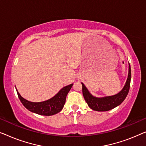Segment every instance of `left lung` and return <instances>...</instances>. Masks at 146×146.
I'll list each match as a JSON object with an SVG mask.
<instances>
[{"mask_svg": "<svg viewBox=\"0 0 146 146\" xmlns=\"http://www.w3.org/2000/svg\"><path fill=\"white\" fill-rule=\"evenodd\" d=\"M131 81V68L129 63L128 66V75L126 82L123 89L118 93L112 96H104V97H96L93 96L87 88L85 87L83 83H81L83 88V94L85 101L87 102L88 106L92 110L98 112L108 111L112 110L116 106L120 105L124 101L128 95L129 89H130Z\"/></svg>", "mask_w": 146, "mask_h": 146, "instance_id": "1", "label": "left lung"}]
</instances>
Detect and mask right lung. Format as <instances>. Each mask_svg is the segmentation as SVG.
Returning a JSON list of instances; mask_svg holds the SVG:
<instances>
[{"label":"right lung","mask_w":146,"mask_h":146,"mask_svg":"<svg viewBox=\"0 0 146 146\" xmlns=\"http://www.w3.org/2000/svg\"><path fill=\"white\" fill-rule=\"evenodd\" d=\"M73 85L72 83L63 87L54 96L50 99L38 102H31L25 99L18 93L16 88V89L20 101L28 110L43 116H52L58 113L63 109L66 100V96Z\"/></svg>","instance_id":"right-lung-1"}]
</instances>
